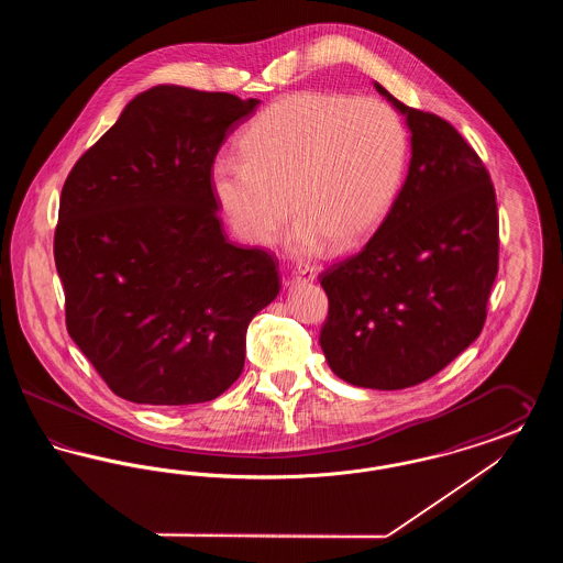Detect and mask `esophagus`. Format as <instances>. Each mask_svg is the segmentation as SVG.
<instances>
[{"label": "esophagus", "instance_id": "1", "mask_svg": "<svg viewBox=\"0 0 563 563\" xmlns=\"http://www.w3.org/2000/svg\"><path fill=\"white\" fill-rule=\"evenodd\" d=\"M317 278V269L306 266V268L295 269L291 280L294 283H312Z\"/></svg>", "mask_w": 563, "mask_h": 563}]
</instances>
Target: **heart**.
I'll use <instances>...</instances> for the list:
<instances>
[{"mask_svg": "<svg viewBox=\"0 0 563 563\" xmlns=\"http://www.w3.org/2000/svg\"><path fill=\"white\" fill-rule=\"evenodd\" d=\"M239 147L242 158L211 164L219 209L242 241L264 244L291 205L297 221L287 244L297 255H314L327 241L344 251L369 239L401 189L407 162L395 109L321 90L272 101Z\"/></svg>", "mask_w": 563, "mask_h": 563, "instance_id": "obj_1", "label": "heart"}]
</instances>
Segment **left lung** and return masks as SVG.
Instances as JSON below:
<instances>
[{
  "mask_svg": "<svg viewBox=\"0 0 563 563\" xmlns=\"http://www.w3.org/2000/svg\"><path fill=\"white\" fill-rule=\"evenodd\" d=\"M375 90L405 118L411 161L369 242L321 274L329 297L321 349L352 386H416L482 333L498 274V211L489 175L450 122Z\"/></svg>",
  "mask_w": 563,
  "mask_h": 563,
  "instance_id": "8db88e82",
  "label": "left lung"
}]
</instances>
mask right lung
<instances>
[{
  "label": "right lung",
  "mask_w": 563,
  "mask_h": 563,
  "mask_svg": "<svg viewBox=\"0 0 563 563\" xmlns=\"http://www.w3.org/2000/svg\"><path fill=\"white\" fill-rule=\"evenodd\" d=\"M260 106L161 84L71 168L54 262L67 331L126 401H213L242 374L246 327L280 291L266 251L223 236L211 164Z\"/></svg>",
  "instance_id": "1"
}]
</instances>
